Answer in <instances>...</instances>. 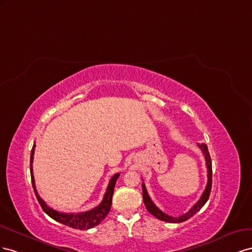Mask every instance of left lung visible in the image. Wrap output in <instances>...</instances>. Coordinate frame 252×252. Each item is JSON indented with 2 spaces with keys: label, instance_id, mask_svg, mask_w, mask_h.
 <instances>
[{
  "label": "left lung",
  "instance_id": "obj_1",
  "mask_svg": "<svg viewBox=\"0 0 252 252\" xmlns=\"http://www.w3.org/2000/svg\"><path fill=\"white\" fill-rule=\"evenodd\" d=\"M197 147L202 151L204 156H205V160H206V167H207V171H208V183L206 186V189L203 192L202 196L197 200V203L194 205L191 209L181 215V217H171V215H168L164 212H162L159 208H157L155 206V204L152 202V199L149 196L148 191L146 189L145 184L142 183V197H143V203L146 205L147 210L154 215L155 218H157L158 220H163V221H168V222H183L187 220H189L190 218H192L194 214L197 213L202 208L204 207V205L207 203L208 198H209L210 192H211V187H212V162H211V158L209 155V151H208V147L206 143H197Z\"/></svg>",
  "mask_w": 252,
  "mask_h": 252
}]
</instances>
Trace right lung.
<instances>
[{"label": "right lung", "instance_id": "obj_1", "mask_svg": "<svg viewBox=\"0 0 252 252\" xmlns=\"http://www.w3.org/2000/svg\"><path fill=\"white\" fill-rule=\"evenodd\" d=\"M34 145L32 150V154H31V175H32V183L33 187V191L35 193V196H37V199L39 204L41 205L43 211H44L48 217L52 218L53 220L61 222L63 225H66L68 227H71L74 229H80V230H88L93 227H95L99 225L105 218L106 215L109 214L111 210V206H112V197H113V193H114V188H115V184H116L117 179L119 177V173H116L113 175L111 178V181L109 183V186L106 188V192L103 196L102 202L100 203L97 207H95L94 209L85 211V212H80V213H63L54 210L53 208H50L46 205V203L43 200L37 192V189H35V185H34V178L32 174V161H33V154H34Z\"/></svg>", "mask_w": 252, "mask_h": 252}]
</instances>
